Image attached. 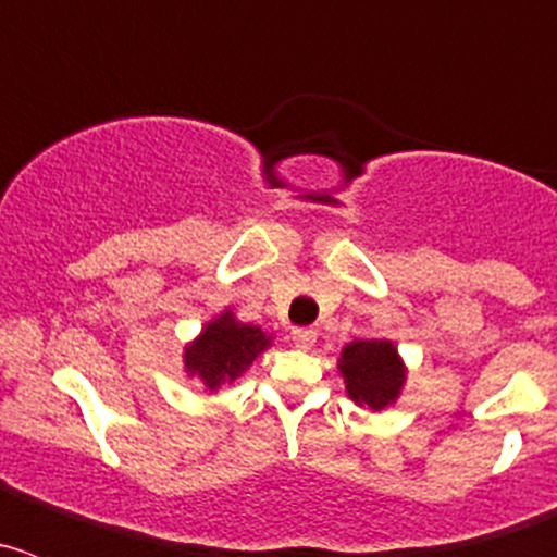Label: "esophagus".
I'll return each instance as SVG.
<instances>
[{"mask_svg":"<svg viewBox=\"0 0 557 557\" xmlns=\"http://www.w3.org/2000/svg\"><path fill=\"white\" fill-rule=\"evenodd\" d=\"M314 339H318V332H314V329H293L295 348H312Z\"/></svg>","mask_w":557,"mask_h":557,"instance_id":"1","label":"esophagus"}]
</instances>
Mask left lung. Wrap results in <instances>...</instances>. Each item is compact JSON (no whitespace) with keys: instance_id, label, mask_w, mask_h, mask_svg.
I'll return each mask as SVG.
<instances>
[{"instance_id":"8db88e82","label":"left lung","mask_w":557,"mask_h":557,"mask_svg":"<svg viewBox=\"0 0 557 557\" xmlns=\"http://www.w3.org/2000/svg\"><path fill=\"white\" fill-rule=\"evenodd\" d=\"M337 368L348 398L373 412L396 405L407 382L405 359L391 339H354L339 351Z\"/></svg>"}]
</instances>
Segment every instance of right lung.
<instances>
[{
	"instance_id": "obj_1",
	"label": "right lung",
	"mask_w": 557,
	"mask_h": 557,
	"mask_svg": "<svg viewBox=\"0 0 557 557\" xmlns=\"http://www.w3.org/2000/svg\"><path fill=\"white\" fill-rule=\"evenodd\" d=\"M273 346V337L262 326L236 321L231 309L211 318L200 334L184 348V368L189 376H198L211 393L225 382L243 376L253 359Z\"/></svg>"
}]
</instances>
